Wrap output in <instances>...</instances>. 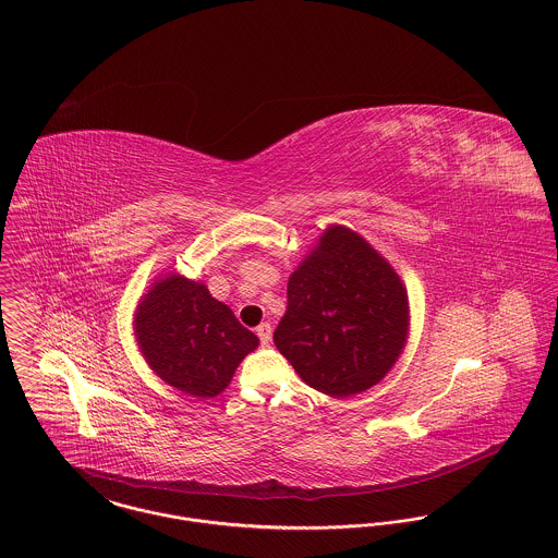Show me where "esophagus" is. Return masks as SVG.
Segmentation results:
<instances>
[{"label":"esophagus","mask_w":558,"mask_h":558,"mask_svg":"<svg viewBox=\"0 0 558 558\" xmlns=\"http://www.w3.org/2000/svg\"><path fill=\"white\" fill-rule=\"evenodd\" d=\"M256 333H258V338H260L263 344H268L270 338H272V327H270L268 323H263V325L256 327Z\"/></svg>","instance_id":"34e87169"}]
</instances>
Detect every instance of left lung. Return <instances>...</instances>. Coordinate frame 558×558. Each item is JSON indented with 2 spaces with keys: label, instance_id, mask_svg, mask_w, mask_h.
Listing matches in <instances>:
<instances>
[{
  "label": "left lung",
  "instance_id": "1",
  "mask_svg": "<svg viewBox=\"0 0 558 558\" xmlns=\"http://www.w3.org/2000/svg\"><path fill=\"white\" fill-rule=\"evenodd\" d=\"M410 336L397 270L363 236L329 225L288 281L275 347L323 395H359L395 367Z\"/></svg>",
  "mask_w": 558,
  "mask_h": 558
}]
</instances>
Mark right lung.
I'll return each mask as SVG.
<instances>
[{"mask_svg": "<svg viewBox=\"0 0 558 558\" xmlns=\"http://www.w3.org/2000/svg\"><path fill=\"white\" fill-rule=\"evenodd\" d=\"M134 336L155 376L197 399L218 397L260 344L204 283L178 272L159 277L141 298Z\"/></svg>", "mask_w": 558, "mask_h": 558, "instance_id": "obj_1", "label": "right lung"}]
</instances>
